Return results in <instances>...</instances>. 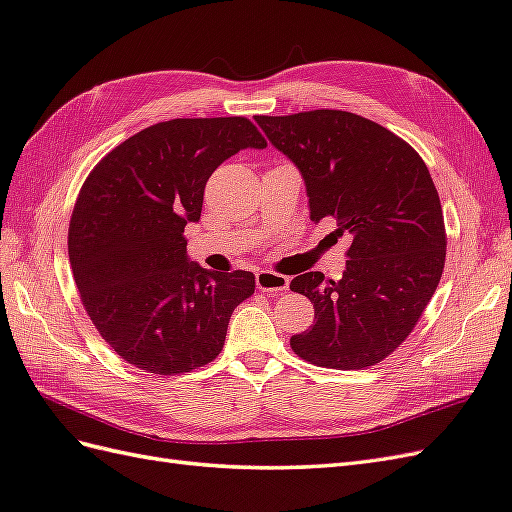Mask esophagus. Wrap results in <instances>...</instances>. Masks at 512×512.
<instances>
[{"instance_id": "34e87169", "label": "esophagus", "mask_w": 512, "mask_h": 512, "mask_svg": "<svg viewBox=\"0 0 512 512\" xmlns=\"http://www.w3.org/2000/svg\"><path fill=\"white\" fill-rule=\"evenodd\" d=\"M257 290L268 292V294H281L290 287V277H283L279 272L272 270H261L257 272Z\"/></svg>"}]
</instances>
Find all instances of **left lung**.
<instances>
[{
	"label": "left lung",
	"instance_id": "left-lung-1",
	"mask_svg": "<svg viewBox=\"0 0 512 512\" xmlns=\"http://www.w3.org/2000/svg\"><path fill=\"white\" fill-rule=\"evenodd\" d=\"M305 179L313 222L333 218L350 235L346 272H305L290 290L316 318L292 350L320 368L363 370L396 350L422 318L445 264L439 194L417 151L359 114L311 110L255 116Z\"/></svg>",
	"mask_w": 512,
	"mask_h": 512
}]
</instances>
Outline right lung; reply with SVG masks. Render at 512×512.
Returning <instances> with one entry per match:
<instances>
[{"mask_svg":"<svg viewBox=\"0 0 512 512\" xmlns=\"http://www.w3.org/2000/svg\"><path fill=\"white\" fill-rule=\"evenodd\" d=\"M266 140L244 116L173 119L112 149L77 196L69 259L84 309L116 355L175 376L220 355L253 272H212L188 259L183 229L201 220L205 183Z\"/></svg>","mask_w":512,"mask_h":512,"instance_id":"right-lung-1","label":"right lung"}]
</instances>
